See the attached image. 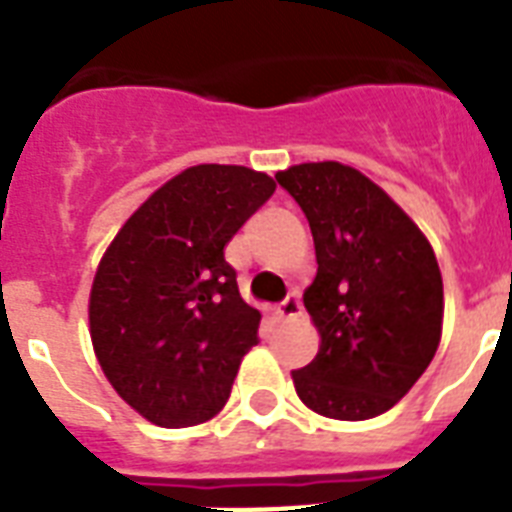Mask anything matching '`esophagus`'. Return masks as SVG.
Masks as SVG:
<instances>
[{"label": "esophagus", "mask_w": 512, "mask_h": 512, "mask_svg": "<svg viewBox=\"0 0 512 512\" xmlns=\"http://www.w3.org/2000/svg\"><path fill=\"white\" fill-rule=\"evenodd\" d=\"M300 313H303V303H300V297H297L295 292H292V295H289L287 300H284V303L279 305V311H276V316H279L281 321H289V319H297Z\"/></svg>", "instance_id": "34e87169"}]
</instances>
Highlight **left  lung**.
<instances>
[{
    "instance_id": "1",
    "label": "left lung",
    "mask_w": 512,
    "mask_h": 512,
    "mask_svg": "<svg viewBox=\"0 0 512 512\" xmlns=\"http://www.w3.org/2000/svg\"><path fill=\"white\" fill-rule=\"evenodd\" d=\"M308 217L316 279L305 308L319 353L292 372L300 401L332 420H372L420 380L441 342L444 281L428 236L364 172L340 162L276 172Z\"/></svg>"
}]
</instances>
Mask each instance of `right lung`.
I'll return each instance as SVG.
<instances>
[{
	"mask_svg": "<svg viewBox=\"0 0 512 512\" xmlns=\"http://www.w3.org/2000/svg\"><path fill=\"white\" fill-rule=\"evenodd\" d=\"M276 191L239 164H196L156 188L100 257L90 289L98 364L127 404L159 428L212 420L257 345L225 247Z\"/></svg>",
	"mask_w": 512,
	"mask_h": 512,
	"instance_id": "obj_1",
	"label": "right lung"
}]
</instances>
